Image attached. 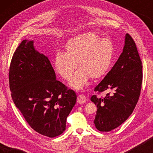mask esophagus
<instances>
[{
    "instance_id": "obj_1",
    "label": "esophagus",
    "mask_w": 153,
    "mask_h": 153,
    "mask_svg": "<svg viewBox=\"0 0 153 153\" xmlns=\"http://www.w3.org/2000/svg\"><path fill=\"white\" fill-rule=\"evenodd\" d=\"M86 97L83 95H79L78 97H77V102L79 104H84L86 102Z\"/></svg>"
}]
</instances>
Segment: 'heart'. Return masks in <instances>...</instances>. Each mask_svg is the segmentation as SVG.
Returning a JSON list of instances; mask_svg holds the SVG:
<instances>
[{
	"label": "heart",
	"instance_id": "1",
	"mask_svg": "<svg viewBox=\"0 0 153 153\" xmlns=\"http://www.w3.org/2000/svg\"><path fill=\"white\" fill-rule=\"evenodd\" d=\"M65 52H58L54 56L56 72L62 79L68 80L73 74L70 85L81 90L89 79L101 78L109 70L114 56V46L108 38H100L93 32L79 34L68 39L65 44Z\"/></svg>",
	"mask_w": 153,
	"mask_h": 153
}]
</instances>
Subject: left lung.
I'll return each instance as SVG.
<instances>
[{"instance_id":"8db88e82","label":"left lung","mask_w":153,"mask_h":153,"mask_svg":"<svg viewBox=\"0 0 153 153\" xmlns=\"http://www.w3.org/2000/svg\"><path fill=\"white\" fill-rule=\"evenodd\" d=\"M142 79V62L137 46L132 37L127 33L122 53L94 90L98 93H110L104 97L93 95L91 98L97 105L94 123L98 130L111 131L132 114L140 96Z\"/></svg>"}]
</instances>
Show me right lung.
Wrapping results in <instances>:
<instances>
[{
	"label": "right lung",
	"mask_w": 153,
	"mask_h": 153,
	"mask_svg": "<svg viewBox=\"0 0 153 153\" xmlns=\"http://www.w3.org/2000/svg\"><path fill=\"white\" fill-rule=\"evenodd\" d=\"M9 82L12 100L31 128L51 138L65 130L76 95L56 79L49 58L35 50L33 40L24 39L16 48Z\"/></svg>",
	"instance_id": "add662e5"
}]
</instances>
